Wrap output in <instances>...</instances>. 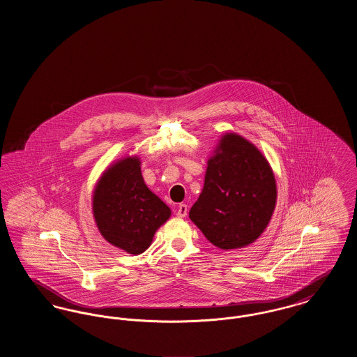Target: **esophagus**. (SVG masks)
I'll list each match as a JSON object with an SVG mask.
<instances>
[{
	"label": "esophagus",
	"instance_id": "obj_1",
	"mask_svg": "<svg viewBox=\"0 0 357 357\" xmlns=\"http://www.w3.org/2000/svg\"><path fill=\"white\" fill-rule=\"evenodd\" d=\"M187 211H188V208H187V204H181L178 206V210H176V215L179 217V218H185L187 217Z\"/></svg>",
	"mask_w": 357,
	"mask_h": 357
}]
</instances>
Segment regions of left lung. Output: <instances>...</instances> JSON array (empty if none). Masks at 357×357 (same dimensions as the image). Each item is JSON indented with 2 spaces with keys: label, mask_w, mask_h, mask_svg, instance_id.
Here are the masks:
<instances>
[{
  "label": "left lung",
  "mask_w": 357,
  "mask_h": 357,
  "mask_svg": "<svg viewBox=\"0 0 357 357\" xmlns=\"http://www.w3.org/2000/svg\"><path fill=\"white\" fill-rule=\"evenodd\" d=\"M275 202L268 159L243 136L226 132L207 160L204 188L188 217L217 248L241 249L265 231Z\"/></svg>",
  "instance_id": "1"
}]
</instances>
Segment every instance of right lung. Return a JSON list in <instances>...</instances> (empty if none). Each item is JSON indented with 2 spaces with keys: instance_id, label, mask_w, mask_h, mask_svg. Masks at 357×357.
I'll list each match as a JSON object with an SVG mask.
<instances>
[{
  "instance_id": "1",
  "label": "right lung",
  "mask_w": 357,
  "mask_h": 357,
  "mask_svg": "<svg viewBox=\"0 0 357 357\" xmlns=\"http://www.w3.org/2000/svg\"><path fill=\"white\" fill-rule=\"evenodd\" d=\"M92 213L102 238L128 255H142L171 210L146 186L137 156L109 165L92 195Z\"/></svg>"
}]
</instances>
